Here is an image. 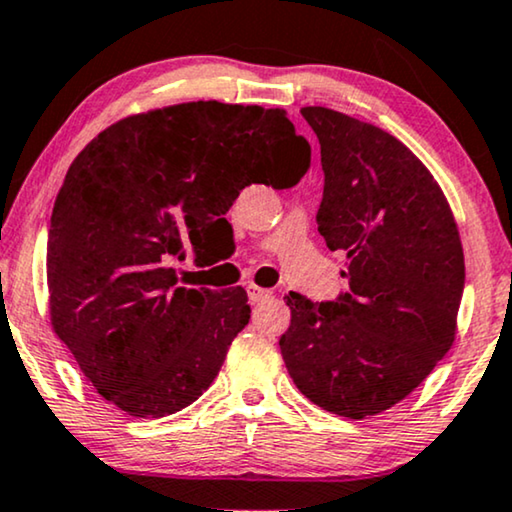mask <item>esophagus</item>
Listing matches in <instances>:
<instances>
[{"mask_svg": "<svg viewBox=\"0 0 512 512\" xmlns=\"http://www.w3.org/2000/svg\"><path fill=\"white\" fill-rule=\"evenodd\" d=\"M248 290V297H250V301H264V299H269L271 297V290H264V287H257V285H248L246 287Z\"/></svg>", "mask_w": 512, "mask_h": 512, "instance_id": "esophagus-1", "label": "esophagus"}]
</instances>
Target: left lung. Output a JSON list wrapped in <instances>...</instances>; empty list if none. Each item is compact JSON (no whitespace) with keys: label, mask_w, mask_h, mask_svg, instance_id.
<instances>
[{"label":"left lung","mask_w":512,"mask_h":512,"mask_svg":"<svg viewBox=\"0 0 512 512\" xmlns=\"http://www.w3.org/2000/svg\"><path fill=\"white\" fill-rule=\"evenodd\" d=\"M301 115L325 171L318 232L348 257L350 292L320 304L287 294L280 352L306 399L364 420L406 399L450 350L464 250L441 187L399 139L325 106Z\"/></svg>","instance_id":"left-lung-1"}]
</instances>
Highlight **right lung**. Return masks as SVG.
Wrapping results in <instances>:
<instances>
[{
	"instance_id": "add662e5",
	"label": "right lung",
	"mask_w": 512,
	"mask_h": 512,
	"mask_svg": "<svg viewBox=\"0 0 512 512\" xmlns=\"http://www.w3.org/2000/svg\"><path fill=\"white\" fill-rule=\"evenodd\" d=\"M311 146L285 111L190 102L115 122L64 176L48 229L50 322L85 378L134 417L190 406L248 325L243 287H176L243 187L301 181Z\"/></svg>"
}]
</instances>
